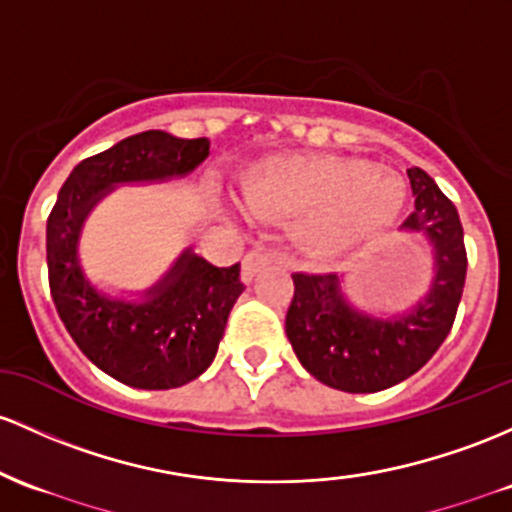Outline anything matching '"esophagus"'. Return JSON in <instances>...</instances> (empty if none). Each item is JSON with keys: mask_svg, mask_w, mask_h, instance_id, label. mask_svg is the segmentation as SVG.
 Here are the masks:
<instances>
[{"mask_svg": "<svg viewBox=\"0 0 512 512\" xmlns=\"http://www.w3.org/2000/svg\"><path fill=\"white\" fill-rule=\"evenodd\" d=\"M265 265H269V257L265 255V252H260V250L247 252L245 260H243V282L250 284L252 279H255V274L260 272Z\"/></svg>", "mask_w": 512, "mask_h": 512, "instance_id": "34e87169", "label": "esophagus"}]
</instances>
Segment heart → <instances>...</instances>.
Instances as JSON below:
<instances>
[{
  "instance_id": "1",
  "label": "heart",
  "mask_w": 512,
  "mask_h": 512,
  "mask_svg": "<svg viewBox=\"0 0 512 512\" xmlns=\"http://www.w3.org/2000/svg\"><path fill=\"white\" fill-rule=\"evenodd\" d=\"M406 179L357 157L274 155L243 179L255 216H299L301 240L340 255L384 233L406 204Z\"/></svg>"
}]
</instances>
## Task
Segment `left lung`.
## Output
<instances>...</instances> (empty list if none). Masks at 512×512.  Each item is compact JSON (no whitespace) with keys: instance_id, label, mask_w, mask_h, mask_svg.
<instances>
[{"instance_id":"1","label":"left lung","mask_w":512,"mask_h":512,"mask_svg":"<svg viewBox=\"0 0 512 512\" xmlns=\"http://www.w3.org/2000/svg\"><path fill=\"white\" fill-rule=\"evenodd\" d=\"M415 209L401 230L423 235L432 252L428 294L396 316L362 311L338 274H291L286 338L308 374L347 393L391 389L413 376L445 342L466 279L464 230L452 201L420 167L408 170Z\"/></svg>"}]
</instances>
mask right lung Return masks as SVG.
<instances>
[{"label": "right lung", "mask_w": 512, "mask_h": 512, "mask_svg": "<svg viewBox=\"0 0 512 512\" xmlns=\"http://www.w3.org/2000/svg\"><path fill=\"white\" fill-rule=\"evenodd\" d=\"M209 145L165 131L123 138L70 172L48 216V279L58 316L89 362L133 389H177L211 367L245 291L240 265L213 267L187 247L138 299L109 296L82 269L84 221L119 184L187 177L209 157Z\"/></svg>", "instance_id": "1"}]
</instances>
